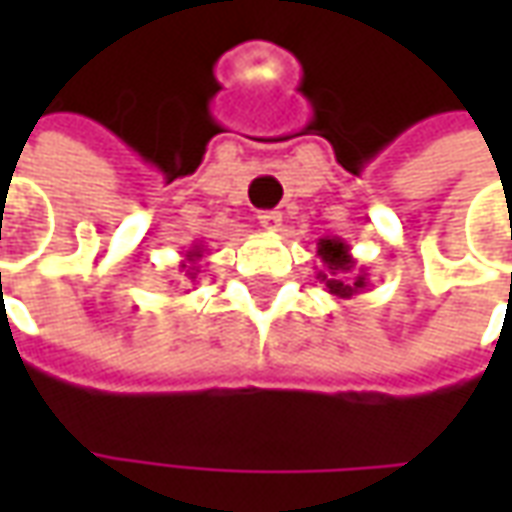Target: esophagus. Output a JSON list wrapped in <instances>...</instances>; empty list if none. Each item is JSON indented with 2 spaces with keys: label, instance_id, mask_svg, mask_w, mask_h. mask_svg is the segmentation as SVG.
Wrapping results in <instances>:
<instances>
[{
  "label": "esophagus",
  "instance_id": "esophagus-1",
  "mask_svg": "<svg viewBox=\"0 0 512 512\" xmlns=\"http://www.w3.org/2000/svg\"><path fill=\"white\" fill-rule=\"evenodd\" d=\"M257 224L263 230H279L282 227V213L279 211H260L257 213Z\"/></svg>",
  "mask_w": 512,
  "mask_h": 512
}]
</instances>
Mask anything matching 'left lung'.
I'll return each mask as SVG.
<instances>
[{
	"mask_svg": "<svg viewBox=\"0 0 512 512\" xmlns=\"http://www.w3.org/2000/svg\"><path fill=\"white\" fill-rule=\"evenodd\" d=\"M318 260H321L318 279L323 282L326 293H332L334 299L351 301L370 288L367 268L356 266L354 255H351V246L345 244L343 238L323 235L321 241H318Z\"/></svg>",
	"mask_w": 512,
	"mask_h": 512,
	"instance_id": "left-lung-1",
	"label": "left lung"
}]
</instances>
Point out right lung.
Segmentation results:
<instances>
[{"label": "right lung", "mask_w": 512, "mask_h": 512, "mask_svg": "<svg viewBox=\"0 0 512 512\" xmlns=\"http://www.w3.org/2000/svg\"><path fill=\"white\" fill-rule=\"evenodd\" d=\"M205 255V246L202 244H191L183 257H180L178 263V277L180 279H172V282H191V288L200 282V260Z\"/></svg>", "instance_id": "obj_1"}]
</instances>
